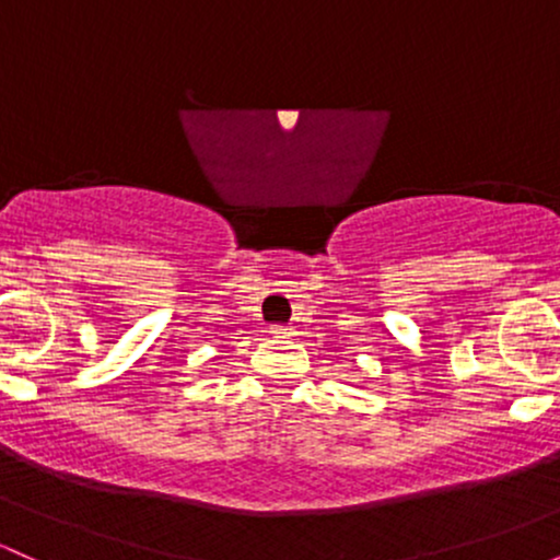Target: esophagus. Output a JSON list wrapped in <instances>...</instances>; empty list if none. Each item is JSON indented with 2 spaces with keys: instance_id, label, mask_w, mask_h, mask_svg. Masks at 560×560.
Wrapping results in <instances>:
<instances>
[{
  "instance_id": "1",
  "label": "esophagus",
  "mask_w": 560,
  "mask_h": 560,
  "mask_svg": "<svg viewBox=\"0 0 560 560\" xmlns=\"http://www.w3.org/2000/svg\"><path fill=\"white\" fill-rule=\"evenodd\" d=\"M268 331H270V335H273V337H287V335H290V329H287L284 324H273V327H270Z\"/></svg>"
}]
</instances>
